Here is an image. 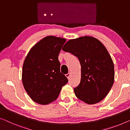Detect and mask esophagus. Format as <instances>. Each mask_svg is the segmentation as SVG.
<instances>
[{"instance_id":"esophagus-1","label":"esophagus","mask_w":130,"mask_h":130,"mask_svg":"<svg viewBox=\"0 0 130 130\" xmlns=\"http://www.w3.org/2000/svg\"><path fill=\"white\" fill-rule=\"evenodd\" d=\"M65 76H66V77H67L68 78V79H69L70 76H71V73H67V75H65Z\"/></svg>"}]
</instances>
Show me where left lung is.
Instances as JSON below:
<instances>
[{
    "instance_id": "8db88e82",
    "label": "left lung",
    "mask_w": 130,
    "mask_h": 130,
    "mask_svg": "<svg viewBox=\"0 0 130 130\" xmlns=\"http://www.w3.org/2000/svg\"><path fill=\"white\" fill-rule=\"evenodd\" d=\"M77 57L81 65V80L74 88L76 97L91 105L106 97L115 80L112 58L104 45L91 36L68 41L62 48Z\"/></svg>"
}]
</instances>
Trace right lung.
Wrapping results in <instances>:
<instances>
[{"label": "right lung", "mask_w": 130, "mask_h": 130, "mask_svg": "<svg viewBox=\"0 0 130 130\" xmlns=\"http://www.w3.org/2000/svg\"><path fill=\"white\" fill-rule=\"evenodd\" d=\"M66 39L46 36L33 46L25 59L22 80L30 98L38 104L47 105L58 96L68 80L61 73L58 55Z\"/></svg>", "instance_id": "1"}]
</instances>
